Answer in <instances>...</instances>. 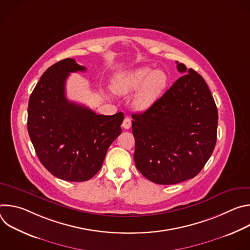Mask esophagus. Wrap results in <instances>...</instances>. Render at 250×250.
I'll use <instances>...</instances> for the list:
<instances>
[{
	"label": "esophagus",
	"instance_id": "obj_1",
	"mask_svg": "<svg viewBox=\"0 0 250 250\" xmlns=\"http://www.w3.org/2000/svg\"><path fill=\"white\" fill-rule=\"evenodd\" d=\"M123 125V127L125 128V129L130 128V126H131V120H130V118L125 117V120H124V122H123V125Z\"/></svg>",
	"mask_w": 250,
	"mask_h": 250
}]
</instances>
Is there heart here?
Listing matches in <instances>:
<instances>
[{
    "instance_id": "b5f03b06",
    "label": "heart",
    "mask_w": 250,
    "mask_h": 250,
    "mask_svg": "<svg viewBox=\"0 0 250 250\" xmlns=\"http://www.w3.org/2000/svg\"><path fill=\"white\" fill-rule=\"evenodd\" d=\"M167 83V76L160 69L140 67L118 75L112 83V90L118 95H127L137 90L133 105L138 111H146L157 101Z\"/></svg>"
}]
</instances>
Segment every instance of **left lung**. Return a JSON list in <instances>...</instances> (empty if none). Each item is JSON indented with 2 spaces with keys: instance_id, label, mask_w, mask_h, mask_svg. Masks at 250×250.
<instances>
[{
  "instance_id": "1",
  "label": "left lung",
  "mask_w": 250,
  "mask_h": 250,
  "mask_svg": "<svg viewBox=\"0 0 250 250\" xmlns=\"http://www.w3.org/2000/svg\"><path fill=\"white\" fill-rule=\"evenodd\" d=\"M176 63L184 75L148 110L132 114L135 166L160 185L198 175L217 142L218 109L207 83L195 70Z\"/></svg>"
}]
</instances>
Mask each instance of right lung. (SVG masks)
Listing matches in <instances>:
<instances>
[{
	"label": "right lung",
	"instance_id": "obj_1",
	"mask_svg": "<svg viewBox=\"0 0 250 250\" xmlns=\"http://www.w3.org/2000/svg\"><path fill=\"white\" fill-rule=\"evenodd\" d=\"M85 70L72 58L58 61L42 74L28 101L27 130L39 159L53 176L71 182L98 173L124 121L123 113L97 115L67 100L69 73Z\"/></svg>",
	"mask_w": 250,
	"mask_h": 250
}]
</instances>
